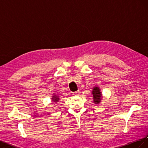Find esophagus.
<instances>
[{
    "label": "esophagus",
    "mask_w": 148,
    "mask_h": 148,
    "mask_svg": "<svg viewBox=\"0 0 148 148\" xmlns=\"http://www.w3.org/2000/svg\"><path fill=\"white\" fill-rule=\"evenodd\" d=\"M73 94H74L75 95H78L79 94V91H76V92H74Z\"/></svg>",
    "instance_id": "esophagus-1"
}]
</instances>
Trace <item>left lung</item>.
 I'll use <instances>...</instances> for the list:
<instances>
[{
	"instance_id": "left-lung-1",
	"label": "left lung",
	"mask_w": 148,
	"mask_h": 148,
	"mask_svg": "<svg viewBox=\"0 0 148 148\" xmlns=\"http://www.w3.org/2000/svg\"><path fill=\"white\" fill-rule=\"evenodd\" d=\"M91 93L93 96V102L95 104L99 105L102 99V95L100 88L97 86H95L92 88Z\"/></svg>"
}]
</instances>
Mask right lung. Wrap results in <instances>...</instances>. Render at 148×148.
<instances>
[{
  "label": "right lung",
  "instance_id": "right-lung-1",
  "mask_svg": "<svg viewBox=\"0 0 148 148\" xmlns=\"http://www.w3.org/2000/svg\"><path fill=\"white\" fill-rule=\"evenodd\" d=\"M52 96L51 97V101L53 102L52 104H54V103H57L60 101V97L58 95H56V93H53L52 94Z\"/></svg>",
  "mask_w": 148,
  "mask_h": 148
}]
</instances>
